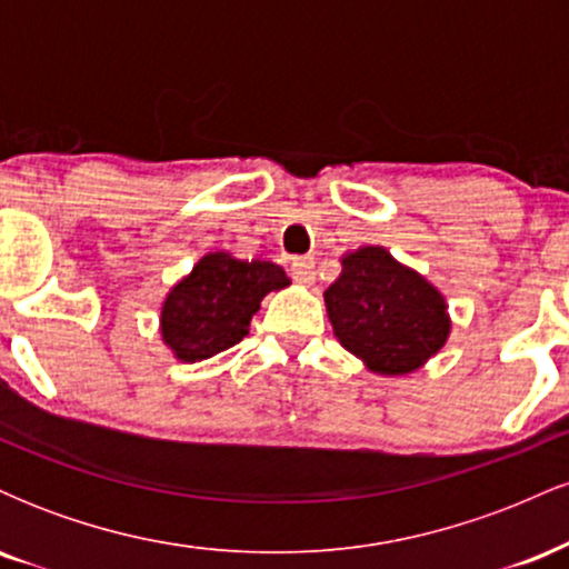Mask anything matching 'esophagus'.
<instances>
[{
  "label": "esophagus",
  "instance_id": "obj_1",
  "mask_svg": "<svg viewBox=\"0 0 569 569\" xmlns=\"http://www.w3.org/2000/svg\"><path fill=\"white\" fill-rule=\"evenodd\" d=\"M291 278L297 280L299 286H312L316 283V262H312V259H293Z\"/></svg>",
  "mask_w": 569,
  "mask_h": 569
}]
</instances>
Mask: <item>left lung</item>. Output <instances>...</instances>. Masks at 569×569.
I'll list each match as a JSON object with an SVG mask.
<instances>
[{"mask_svg": "<svg viewBox=\"0 0 569 569\" xmlns=\"http://www.w3.org/2000/svg\"><path fill=\"white\" fill-rule=\"evenodd\" d=\"M323 302L339 345L382 377L422 369L452 331L443 293L385 246L345 253Z\"/></svg>", "mask_w": 569, "mask_h": 569, "instance_id": "left-lung-1", "label": "left lung"}]
</instances>
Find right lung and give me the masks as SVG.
Returning a JSON list of instances; mask_svg holds the SVG:
<instances>
[{"mask_svg":"<svg viewBox=\"0 0 569 569\" xmlns=\"http://www.w3.org/2000/svg\"><path fill=\"white\" fill-rule=\"evenodd\" d=\"M289 283L283 267L270 259H240L221 248L202 253L162 299V345L181 363L213 358L248 335L267 293Z\"/></svg>","mask_w":569,"mask_h":569,"instance_id":"1","label":"right lung"}]
</instances>
